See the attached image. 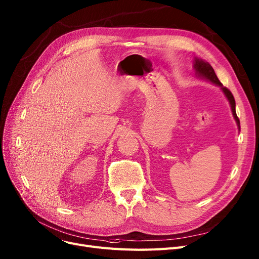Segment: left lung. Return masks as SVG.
<instances>
[{
  "label": "left lung",
  "mask_w": 259,
  "mask_h": 259,
  "mask_svg": "<svg viewBox=\"0 0 259 259\" xmlns=\"http://www.w3.org/2000/svg\"><path fill=\"white\" fill-rule=\"evenodd\" d=\"M193 68H194L195 73H196L197 76L202 77V78H206V79L210 80L211 83L215 84L216 86H220V87H221V89L223 90L224 94L226 95V98L228 99V101H229V103H230V105H231V109H232V113H233V116H234V118H235V120H236V124H237V126H238V129H240L239 118L237 117L236 111H235V100H234L233 94L231 93V91H230L228 88H226V87L223 86V84L220 81L219 77L216 76L215 71H214V69L212 68V66H211L208 62H206V61L195 58Z\"/></svg>",
  "instance_id": "8db88e82"
}]
</instances>
